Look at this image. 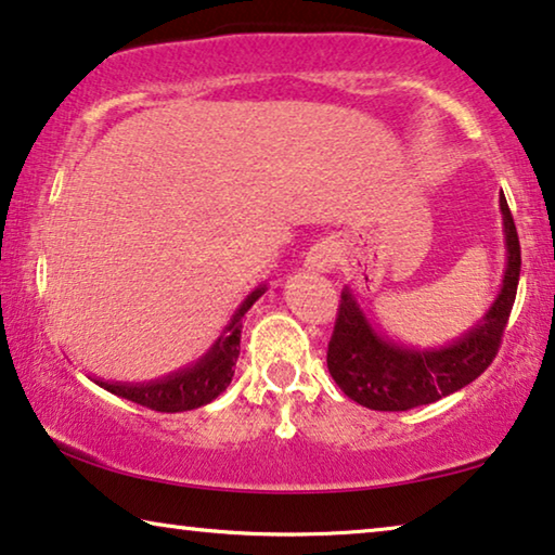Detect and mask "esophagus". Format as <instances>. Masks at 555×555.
I'll return each mask as SVG.
<instances>
[{"instance_id":"obj_1","label":"esophagus","mask_w":555,"mask_h":555,"mask_svg":"<svg viewBox=\"0 0 555 555\" xmlns=\"http://www.w3.org/2000/svg\"><path fill=\"white\" fill-rule=\"evenodd\" d=\"M334 261H337V251H334L332 244H326V241H322V244L311 246L309 254H307V269L311 271H332L334 269Z\"/></svg>"}]
</instances>
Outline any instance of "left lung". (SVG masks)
Returning <instances> with one entry per match:
<instances>
[{
	"instance_id": "obj_1",
	"label": "left lung",
	"mask_w": 555,
	"mask_h": 555,
	"mask_svg": "<svg viewBox=\"0 0 555 555\" xmlns=\"http://www.w3.org/2000/svg\"><path fill=\"white\" fill-rule=\"evenodd\" d=\"M505 274L493 307L473 330L440 349L402 347L372 330L354 294L345 288L326 349V366L341 392L362 408L402 412L442 400L478 379L501 349L520 279V241L508 201L501 196Z\"/></svg>"
}]
</instances>
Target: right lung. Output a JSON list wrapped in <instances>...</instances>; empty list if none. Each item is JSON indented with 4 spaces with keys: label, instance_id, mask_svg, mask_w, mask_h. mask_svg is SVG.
I'll return each instance as SVG.
<instances>
[{
    "label": "right lung",
    "instance_id": "obj_1",
    "mask_svg": "<svg viewBox=\"0 0 555 555\" xmlns=\"http://www.w3.org/2000/svg\"><path fill=\"white\" fill-rule=\"evenodd\" d=\"M263 292H267V286H259L256 292L248 294V299L241 304L216 345L210 347L196 364L168 374V377L163 379L143 382V385L103 379L95 382L103 389H107V392L125 397V400L143 404V408L155 412H185L214 402L216 397L231 385L233 366H236L241 349V317L254 307V301L259 299Z\"/></svg>",
    "mask_w": 555,
    "mask_h": 555
}]
</instances>
